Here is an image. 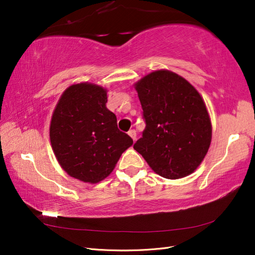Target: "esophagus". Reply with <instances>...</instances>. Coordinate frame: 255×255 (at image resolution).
<instances>
[{
	"label": "esophagus",
	"instance_id": "34e87169",
	"mask_svg": "<svg viewBox=\"0 0 255 255\" xmlns=\"http://www.w3.org/2000/svg\"><path fill=\"white\" fill-rule=\"evenodd\" d=\"M128 134L129 135V137L132 138V139H133L134 141L136 140V130H135V129H129Z\"/></svg>",
	"mask_w": 255,
	"mask_h": 255
}]
</instances>
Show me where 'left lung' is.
Returning <instances> with one entry per match:
<instances>
[{"label":"left lung","instance_id":"8db88e82","mask_svg":"<svg viewBox=\"0 0 255 255\" xmlns=\"http://www.w3.org/2000/svg\"><path fill=\"white\" fill-rule=\"evenodd\" d=\"M134 87L146 125L134 149L165 179L191 174L212 141V122L203 98L187 80L166 69L144 75Z\"/></svg>","mask_w":255,"mask_h":255}]
</instances>
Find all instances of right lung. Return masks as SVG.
<instances>
[{"mask_svg":"<svg viewBox=\"0 0 255 255\" xmlns=\"http://www.w3.org/2000/svg\"><path fill=\"white\" fill-rule=\"evenodd\" d=\"M107 89L94 83L72 84L60 96L50 123L58 164L76 180L97 184L109 176L133 139L117 127L106 107Z\"/></svg>","mask_w":255,"mask_h":255,"instance_id":"obj_1","label":"right lung"}]
</instances>
